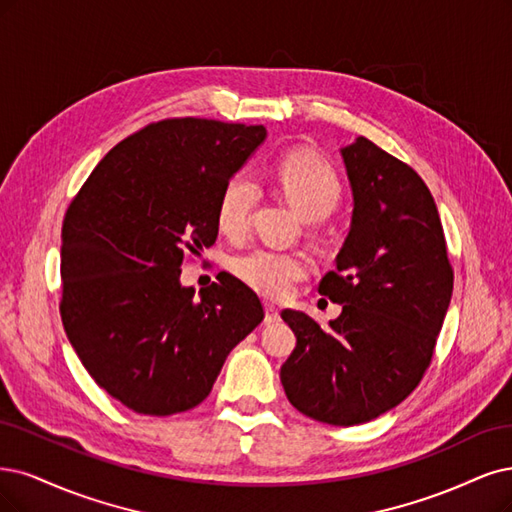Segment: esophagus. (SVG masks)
I'll return each instance as SVG.
<instances>
[{
    "label": "esophagus",
    "mask_w": 512,
    "mask_h": 512,
    "mask_svg": "<svg viewBox=\"0 0 512 512\" xmlns=\"http://www.w3.org/2000/svg\"><path fill=\"white\" fill-rule=\"evenodd\" d=\"M279 320H281L279 309L273 307V305H264V322H267V324H275V322H279Z\"/></svg>",
    "instance_id": "esophagus-1"
}]
</instances>
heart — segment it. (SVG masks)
Returning <instances> with one entry per match:
<instances>
[{
    "mask_svg": "<svg viewBox=\"0 0 512 512\" xmlns=\"http://www.w3.org/2000/svg\"><path fill=\"white\" fill-rule=\"evenodd\" d=\"M277 184L281 195L309 220L326 218L339 205L343 184L339 173L322 158L305 152L288 154L277 165ZM258 203V184L248 171H237L220 190L216 205L218 228L233 239H239L250 228L252 211ZM235 275L258 294L286 298L298 281L309 273V262L298 252H279L256 248L233 262Z\"/></svg>",
    "mask_w": 512,
    "mask_h": 512,
    "instance_id": "b5f03b06",
    "label": "heart"
}]
</instances>
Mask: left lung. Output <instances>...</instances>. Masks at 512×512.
I'll return each instance as SVG.
<instances>
[{
    "label": "left lung",
    "mask_w": 512,
    "mask_h": 512,
    "mask_svg": "<svg viewBox=\"0 0 512 512\" xmlns=\"http://www.w3.org/2000/svg\"><path fill=\"white\" fill-rule=\"evenodd\" d=\"M354 220L317 292L343 305L322 328L303 311L281 317L296 347L281 366L294 409L358 426L394 409L424 379L453 292L443 224L417 171L366 137L341 150Z\"/></svg>",
    "instance_id": "left-lung-1"
}]
</instances>
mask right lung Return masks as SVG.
I'll list each match as a JSON object with an SVG mask.
<instances>
[{
	"instance_id": "right-lung-1",
	"label": "right lung",
	"mask_w": 512,
	"mask_h": 512,
	"mask_svg": "<svg viewBox=\"0 0 512 512\" xmlns=\"http://www.w3.org/2000/svg\"><path fill=\"white\" fill-rule=\"evenodd\" d=\"M262 125L165 118L122 139L88 175L61 228V320L88 375L127 409L165 417L207 398L260 298L220 273L195 296L182 264L218 239L224 182Z\"/></svg>"
}]
</instances>
